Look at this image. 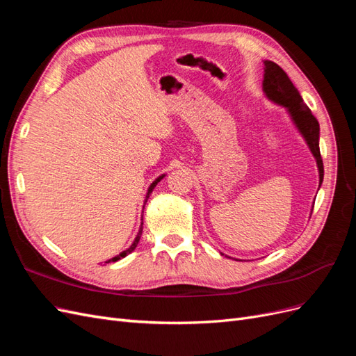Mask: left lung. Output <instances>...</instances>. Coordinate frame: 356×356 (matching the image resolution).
Listing matches in <instances>:
<instances>
[{
	"label": "left lung",
	"mask_w": 356,
	"mask_h": 356,
	"mask_svg": "<svg viewBox=\"0 0 356 356\" xmlns=\"http://www.w3.org/2000/svg\"><path fill=\"white\" fill-rule=\"evenodd\" d=\"M263 92L267 99L288 110L291 120L296 124L300 135L305 138L310 153L316 160L321 187L322 179H324V163H322L319 152V123L309 110V106L303 102V98L293 81L289 80L286 72L272 60H264Z\"/></svg>",
	"instance_id": "obj_1"
}]
</instances>
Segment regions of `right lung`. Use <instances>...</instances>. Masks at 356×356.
I'll list each match as a JSON object with an SVG mask.
<instances>
[{
  "instance_id": "1",
  "label": "right lung",
  "mask_w": 356,
  "mask_h": 356,
  "mask_svg": "<svg viewBox=\"0 0 356 356\" xmlns=\"http://www.w3.org/2000/svg\"><path fill=\"white\" fill-rule=\"evenodd\" d=\"M163 177H165V174L163 175H160L159 178H156L154 181H153V184L148 187V190H147V196H145V200H144V207H145V203H147V200H148V197H149V195H152L153 193V190H154V187L157 186V182H160V179H163ZM144 212V211H143ZM141 234H143V222H141V227H139V232H138V234H136V238H135V241H134V243L127 248L126 251H123V252H120L118 254L117 257H113L111 260H108V261H105V263H111V261H118V260H122V258H124L127 254H131L132 251H135V248H136V245H138V242H139V239H141Z\"/></svg>"
}]
</instances>
